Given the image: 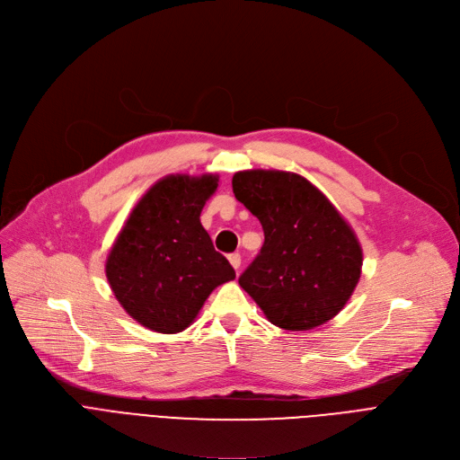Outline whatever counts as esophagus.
<instances>
[{
	"instance_id": "esophagus-1",
	"label": "esophagus",
	"mask_w": 460,
	"mask_h": 460,
	"mask_svg": "<svg viewBox=\"0 0 460 460\" xmlns=\"http://www.w3.org/2000/svg\"><path fill=\"white\" fill-rule=\"evenodd\" d=\"M228 261H230V265H232L235 270L241 267V256H239L237 252L230 254V256H228Z\"/></svg>"
}]
</instances>
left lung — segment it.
<instances>
[{"label": "left lung", "instance_id": "left-lung-1", "mask_svg": "<svg viewBox=\"0 0 460 460\" xmlns=\"http://www.w3.org/2000/svg\"><path fill=\"white\" fill-rule=\"evenodd\" d=\"M232 190L265 234L239 286L278 328L305 332L332 321L361 278L363 251L351 226L296 172L239 171Z\"/></svg>", "mask_w": 460, "mask_h": 460}]
</instances>
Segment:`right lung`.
<instances>
[{"mask_svg":"<svg viewBox=\"0 0 460 460\" xmlns=\"http://www.w3.org/2000/svg\"><path fill=\"white\" fill-rule=\"evenodd\" d=\"M217 174H169L130 211L104 265L111 289L136 323L158 333L186 330L217 286L235 278L200 225Z\"/></svg>","mask_w":460,"mask_h":460,"instance_id":"obj_1","label":"right lung"}]
</instances>
